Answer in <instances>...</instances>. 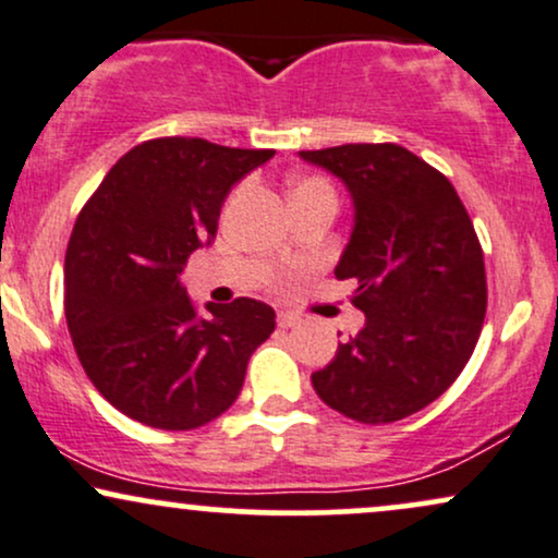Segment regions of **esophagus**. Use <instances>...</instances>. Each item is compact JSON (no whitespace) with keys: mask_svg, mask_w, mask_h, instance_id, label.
Segmentation results:
<instances>
[{"mask_svg":"<svg viewBox=\"0 0 558 558\" xmlns=\"http://www.w3.org/2000/svg\"><path fill=\"white\" fill-rule=\"evenodd\" d=\"M299 315H293V312H278V325L280 328H293V325H299Z\"/></svg>","mask_w":558,"mask_h":558,"instance_id":"1","label":"esophagus"}]
</instances>
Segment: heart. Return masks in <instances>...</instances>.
Listing matches in <instances>:
<instances>
[{"instance_id": "b5f03b06", "label": "heart", "mask_w": 558, "mask_h": 558, "mask_svg": "<svg viewBox=\"0 0 558 558\" xmlns=\"http://www.w3.org/2000/svg\"><path fill=\"white\" fill-rule=\"evenodd\" d=\"M310 189H330V183L323 181V178H304V181L296 183V189L293 191H310Z\"/></svg>"}]
</instances>
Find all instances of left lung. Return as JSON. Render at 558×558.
<instances>
[{
    "instance_id": "obj_1",
    "label": "left lung",
    "mask_w": 558,
    "mask_h": 558,
    "mask_svg": "<svg viewBox=\"0 0 558 558\" xmlns=\"http://www.w3.org/2000/svg\"><path fill=\"white\" fill-rule=\"evenodd\" d=\"M341 178L354 228L336 267L364 328L312 375L330 409L364 425L420 412L457 380L483 330L488 283L475 226L451 181L399 144L299 151Z\"/></svg>"
}]
</instances>
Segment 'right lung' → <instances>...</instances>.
Returning a JSON list of instances; mask_svg holds the SVG:
<instances>
[{
  "label": "right lung",
  "instance_id": "1",
  "mask_svg": "<svg viewBox=\"0 0 558 558\" xmlns=\"http://www.w3.org/2000/svg\"><path fill=\"white\" fill-rule=\"evenodd\" d=\"M272 149L151 138L107 172L75 220L65 254V317L94 388L141 425L194 430L239 399L248 356L275 330L257 299L207 304L181 272L217 233L226 196Z\"/></svg>",
  "mask_w": 558,
  "mask_h": 558
}]
</instances>
